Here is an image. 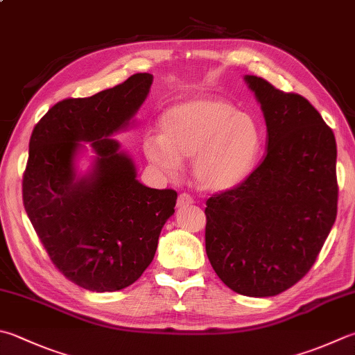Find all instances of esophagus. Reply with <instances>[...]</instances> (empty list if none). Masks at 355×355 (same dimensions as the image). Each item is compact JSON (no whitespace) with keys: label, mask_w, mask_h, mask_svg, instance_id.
<instances>
[{"label":"esophagus","mask_w":355,"mask_h":355,"mask_svg":"<svg viewBox=\"0 0 355 355\" xmlns=\"http://www.w3.org/2000/svg\"><path fill=\"white\" fill-rule=\"evenodd\" d=\"M193 204V198L190 195H187V193H182V195H179L178 198V209H185V207H189Z\"/></svg>","instance_id":"esophagus-1"}]
</instances>
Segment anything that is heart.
<instances>
[{"label":"heart","mask_w":355,"mask_h":355,"mask_svg":"<svg viewBox=\"0 0 355 355\" xmlns=\"http://www.w3.org/2000/svg\"><path fill=\"white\" fill-rule=\"evenodd\" d=\"M160 130L162 135L145 139L146 159L170 178L179 176L184 159H195L193 176L209 191H227L243 184L261 150L255 119L219 98L171 106L160 120Z\"/></svg>","instance_id":"1"}]
</instances>
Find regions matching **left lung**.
<instances>
[{"mask_svg": "<svg viewBox=\"0 0 355 355\" xmlns=\"http://www.w3.org/2000/svg\"><path fill=\"white\" fill-rule=\"evenodd\" d=\"M267 126V155L243 184L207 200L205 250L241 295L273 297L315 263L337 216V144L298 94L244 76Z\"/></svg>", "mask_w": 355, "mask_h": 355, "instance_id": "obj_1", "label": "left lung"}]
</instances>
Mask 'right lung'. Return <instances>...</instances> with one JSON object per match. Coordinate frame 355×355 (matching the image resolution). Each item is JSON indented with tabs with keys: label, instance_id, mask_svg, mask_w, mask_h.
I'll return each instance as SVG.
<instances>
[{
	"label": "right lung",
	"instance_id": "1",
	"mask_svg": "<svg viewBox=\"0 0 355 355\" xmlns=\"http://www.w3.org/2000/svg\"><path fill=\"white\" fill-rule=\"evenodd\" d=\"M151 73L85 98H66L32 131L23 202L52 263L72 283L114 292L139 279L173 215L178 193L137 180L135 160L112 136L131 128ZM93 155L86 171L79 160Z\"/></svg>",
	"mask_w": 355,
	"mask_h": 355
}]
</instances>
